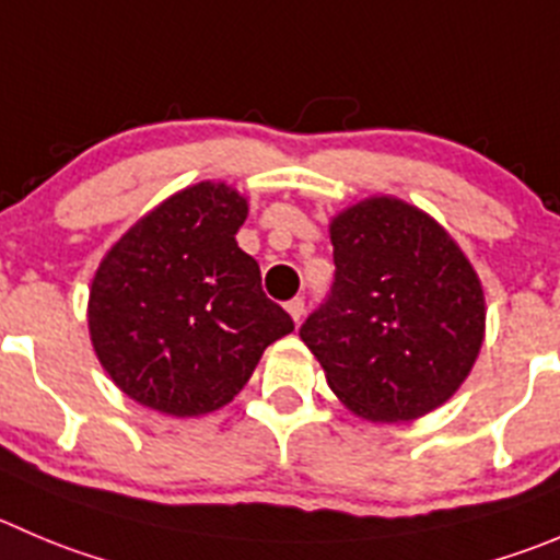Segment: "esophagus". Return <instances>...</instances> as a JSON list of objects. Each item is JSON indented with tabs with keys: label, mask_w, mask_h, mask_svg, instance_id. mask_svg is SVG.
Here are the masks:
<instances>
[{
	"label": "esophagus",
	"mask_w": 560,
	"mask_h": 560,
	"mask_svg": "<svg viewBox=\"0 0 560 560\" xmlns=\"http://www.w3.org/2000/svg\"><path fill=\"white\" fill-rule=\"evenodd\" d=\"M285 311H289V316L294 318V322H300V318L305 316V300H302V296H294V300L285 305Z\"/></svg>",
	"instance_id": "esophagus-1"
}]
</instances>
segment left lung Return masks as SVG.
<instances>
[{"label":"left lung","instance_id":"8db88e82","mask_svg":"<svg viewBox=\"0 0 560 560\" xmlns=\"http://www.w3.org/2000/svg\"><path fill=\"white\" fill-rule=\"evenodd\" d=\"M335 283L300 338L360 418L401 423L448 401L483 343V289L459 244L396 197L329 222Z\"/></svg>","mask_w":560,"mask_h":560}]
</instances>
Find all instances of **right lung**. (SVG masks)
Wrapping results in <instances>:
<instances>
[{"label":"right lung","mask_w":560,"mask_h":560,"mask_svg":"<svg viewBox=\"0 0 560 560\" xmlns=\"http://www.w3.org/2000/svg\"><path fill=\"white\" fill-rule=\"evenodd\" d=\"M247 200L200 180L142 217L104 255L88 302L90 340L120 390L191 418L225 407L294 322L260 289L236 244Z\"/></svg>","instance_id":"add662e5"}]
</instances>
